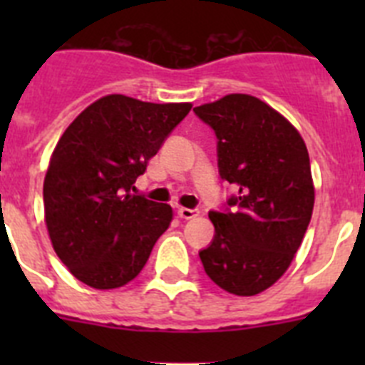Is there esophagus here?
Wrapping results in <instances>:
<instances>
[{
	"mask_svg": "<svg viewBox=\"0 0 365 365\" xmlns=\"http://www.w3.org/2000/svg\"><path fill=\"white\" fill-rule=\"evenodd\" d=\"M177 214H179L180 219H193L197 217L199 210H195V208H179Z\"/></svg>",
	"mask_w": 365,
	"mask_h": 365,
	"instance_id": "obj_1",
	"label": "esophagus"
}]
</instances>
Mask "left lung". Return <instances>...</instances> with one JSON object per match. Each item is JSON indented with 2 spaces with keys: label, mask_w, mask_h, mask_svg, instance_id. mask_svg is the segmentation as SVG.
Wrapping results in <instances>:
<instances>
[{
  "label": "left lung",
  "mask_w": 365,
  "mask_h": 365,
  "mask_svg": "<svg viewBox=\"0 0 365 365\" xmlns=\"http://www.w3.org/2000/svg\"><path fill=\"white\" fill-rule=\"evenodd\" d=\"M217 138L219 177L237 190L210 210L215 235L199 250L208 278L254 296L283 276L311 222L314 186L302 135L250 95H227L193 108Z\"/></svg>",
  "instance_id": "8db88e82"
}]
</instances>
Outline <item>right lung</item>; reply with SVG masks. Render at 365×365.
Segmentation results:
<instances>
[{"label": "right lung", "instance_id": "right-lung-1", "mask_svg": "<svg viewBox=\"0 0 365 365\" xmlns=\"http://www.w3.org/2000/svg\"><path fill=\"white\" fill-rule=\"evenodd\" d=\"M192 104L109 95L83 109L51 157L45 222L54 252L93 289L125 285L146 265L172 221V206L131 193Z\"/></svg>", "mask_w": 365, "mask_h": 365}]
</instances>
